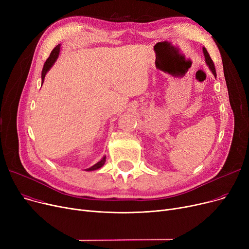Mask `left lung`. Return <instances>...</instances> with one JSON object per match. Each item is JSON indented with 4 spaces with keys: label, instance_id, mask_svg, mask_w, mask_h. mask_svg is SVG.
Returning a JSON list of instances; mask_svg holds the SVG:
<instances>
[{
    "label": "left lung",
    "instance_id": "obj_1",
    "mask_svg": "<svg viewBox=\"0 0 249 249\" xmlns=\"http://www.w3.org/2000/svg\"><path fill=\"white\" fill-rule=\"evenodd\" d=\"M203 51H204V54H205V59H206V62H207V64L209 65V68H210V70L212 71L213 74L216 76V70H215V65H214V62H213V60L211 59L210 55H209L208 51L206 50V48H205V47L203 48Z\"/></svg>",
    "mask_w": 249,
    "mask_h": 249
}]
</instances>
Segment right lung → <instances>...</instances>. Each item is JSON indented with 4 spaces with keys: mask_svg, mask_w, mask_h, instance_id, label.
I'll return each mask as SVG.
<instances>
[{
    "mask_svg": "<svg viewBox=\"0 0 249 249\" xmlns=\"http://www.w3.org/2000/svg\"><path fill=\"white\" fill-rule=\"evenodd\" d=\"M59 49H60V44H58L57 46L54 47V49L51 51V53L49 55V57L46 59L44 65H43V69H42V72H41V80H42V84H43V81H44V77H45V74L46 72L50 70V68L53 65V63L55 62L56 58L58 57V54H59ZM105 161H106V156H104V158L99 161L97 162L95 165H93L91 167L88 168L87 171L89 172V171H95V169H98L100 167H102L105 163Z\"/></svg>",
    "mask_w": 249,
    "mask_h": 249,
    "instance_id": "obj_1",
    "label": "right lung"
}]
</instances>
